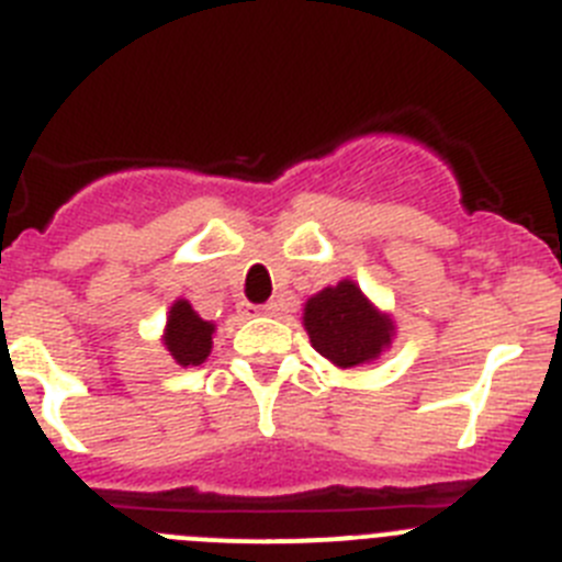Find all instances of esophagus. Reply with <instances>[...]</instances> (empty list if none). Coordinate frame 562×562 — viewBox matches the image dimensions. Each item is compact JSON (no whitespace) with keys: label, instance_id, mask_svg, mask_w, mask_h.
Masks as SVG:
<instances>
[{"label":"esophagus","instance_id":"1","mask_svg":"<svg viewBox=\"0 0 562 562\" xmlns=\"http://www.w3.org/2000/svg\"><path fill=\"white\" fill-rule=\"evenodd\" d=\"M277 311H280V302H269V305H260V307H255V313H257V316H274Z\"/></svg>","mask_w":562,"mask_h":562}]
</instances>
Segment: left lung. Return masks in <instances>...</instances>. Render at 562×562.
I'll list each match as a JSON object with an SVG mask.
<instances>
[{"label":"left lung","mask_w":562,"mask_h":562,"mask_svg":"<svg viewBox=\"0 0 562 562\" xmlns=\"http://www.w3.org/2000/svg\"><path fill=\"white\" fill-rule=\"evenodd\" d=\"M311 347L338 369L372 363L392 347L394 318L383 313L358 282L341 280L313 293L302 313Z\"/></svg>","instance_id":"obj_1"}]
</instances>
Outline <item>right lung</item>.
<instances>
[{
	"instance_id": "right-lung-1",
	"label": "right lung",
	"mask_w": 562,
	"mask_h": 562,
	"mask_svg": "<svg viewBox=\"0 0 562 562\" xmlns=\"http://www.w3.org/2000/svg\"><path fill=\"white\" fill-rule=\"evenodd\" d=\"M215 325L204 322L187 300H176L168 311V325L161 333L165 350L173 356L179 367H199L212 352Z\"/></svg>"
}]
</instances>
